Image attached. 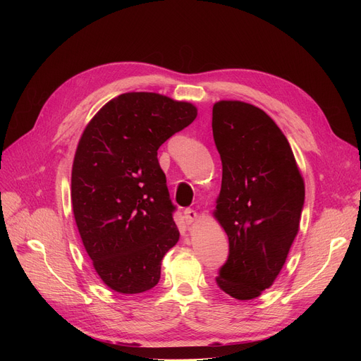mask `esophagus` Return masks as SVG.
I'll list each match as a JSON object with an SVG mask.
<instances>
[{
	"label": "esophagus",
	"mask_w": 361,
	"mask_h": 361,
	"mask_svg": "<svg viewBox=\"0 0 361 361\" xmlns=\"http://www.w3.org/2000/svg\"><path fill=\"white\" fill-rule=\"evenodd\" d=\"M184 218L187 224H195L199 219V214L195 209H185L184 211Z\"/></svg>",
	"instance_id": "obj_1"
}]
</instances>
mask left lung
<instances>
[{
	"instance_id": "8db88e82",
	"label": "left lung",
	"mask_w": 361,
	"mask_h": 361,
	"mask_svg": "<svg viewBox=\"0 0 361 361\" xmlns=\"http://www.w3.org/2000/svg\"><path fill=\"white\" fill-rule=\"evenodd\" d=\"M212 130L222 161L214 216L230 241L216 286L253 300L272 287L298 234L305 180L287 137L263 109L215 102Z\"/></svg>"
}]
</instances>
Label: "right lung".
<instances>
[{
    "label": "right lung",
    "instance_id": "1",
    "mask_svg": "<svg viewBox=\"0 0 361 361\" xmlns=\"http://www.w3.org/2000/svg\"><path fill=\"white\" fill-rule=\"evenodd\" d=\"M197 108L154 92L106 102L85 127L71 169L75 225L94 271L121 294L154 288L180 238L158 149Z\"/></svg>",
    "mask_w": 361,
    "mask_h": 361
}]
</instances>
